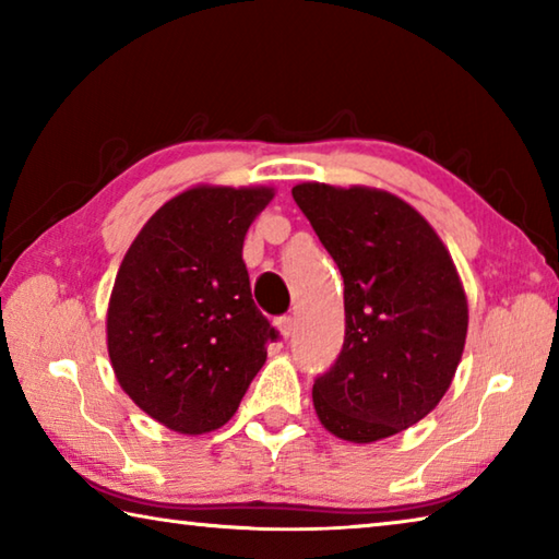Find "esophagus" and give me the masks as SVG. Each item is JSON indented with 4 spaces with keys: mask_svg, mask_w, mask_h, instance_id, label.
Returning a JSON list of instances; mask_svg holds the SVG:
<instances>
[{
    "mask_svg": "<svg viewBox=\"0 0 559 559\" xmlns=\"http://www.w3.org/2000/svg\"><path fill=\"white\" fill-rule=\"evenodd\" d=\"M278 330H281V335H283V340H288V337H293L298 333V320L293 318V316H288V318H281V323H278Z\"/></svg>",
    "mask_w": 559,
    "mask_h": 559,
    "instance_id": "1",
    "label": "esophagus"
}]
</instances>
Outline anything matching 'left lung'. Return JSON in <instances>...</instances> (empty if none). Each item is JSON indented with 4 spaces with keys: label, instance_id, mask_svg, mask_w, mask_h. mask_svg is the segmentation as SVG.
<instances>
[{
    "label": "left lung",
    "instance_id": "left-lung-1",
    "mask_svg": "<svg viewBox=\"0 0 559 559\" xmlns=\"http://www.w3.org/2000/svg\"><path fill=\"white\" fill-rule=\"evenodd\" d=\"M293 200L345 283V343L313 384L337 439L394 437L441 402L461 362L468 302L431 224L384 189L302 182Z\"/></svg>",
    "mask_w": 559,
    "mask_h": 559
}]
</instances>
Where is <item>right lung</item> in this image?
Segmentation results:
<instances>
[{"label":"right lung","mask_w":559,"mask_h":559,"mask_svg":"<svg viewBox=\"0 0 559 559\" xmlns=\"http://www.w3.org/2000/svg\"><path fill=\"white\" fill-rule=\"evenodd\" d=\"M271 200V187L187 189L150 216L120 263L108 355L122 392L167 429L224 427L278 337L241 259Z\"/></svg>","instance_id":"obj_1"}]
</instances>
